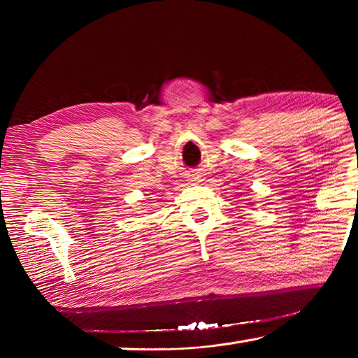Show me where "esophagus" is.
<instances>
[{"mask_svg": "<svg viewBox=\"0 0 358 358\" xmlns=\"http://www.w3.org/2000/svg\"><path fill=\"white\" fill-rule=\"evenodd\" d=\"M196 178H199V177H192V180H191V181H196Z\"/></svg>", "mask_w": 358, "mask_h": 358, "instance_id": "esophagus-1", "label": "esophagus"}]
</instances>
